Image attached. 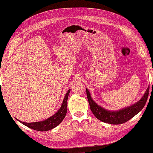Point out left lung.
Masks as SVG:
<instances>
[{"label":"left lung","instance_id":"1","mask_svg":"<svg viewBox=\"0 0 153 153\" xmlns=\"http://www.w3.org/2000/svg\"><path fill=\"white\" fill-rule=\"evenodd\" d=\"M86 92L91 110L97 119L110 124H121L131 119L143 108L149 96V87L146 91L144 96L137 103L128 108L115 112L109 111L97 105V104L93 100L88 89H86Z\"/></svg>","mask_w":153,"mask_h":153}]
</instances>
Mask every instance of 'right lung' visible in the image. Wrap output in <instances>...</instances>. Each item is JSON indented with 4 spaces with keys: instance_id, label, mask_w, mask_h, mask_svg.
Returning <instances> with one entry per match:
<instances>
[{
    "instance_id": "1",
    "label": "right lung",
    "mask_w": 153,
    "mask_h": 153,
    "mask_svg": "<svg viewBox=\"0 0 153 153\" xmlns=\"http://www.w3.org/2000/svg\"><path fill=\"white\" fill-rule=\"evenodd\" d=\"M70 91V89L68 90V92L66 93V96L64 97L63 102L60 108L58 110V112L56 114H54L53 116H52L50 118H48L47 120H45L44 121L42 122L32 123L23 122L22 121H19V120H18V121L20 122L24 125L26 126L28 128L35 129V130L37 131H46L54 128L55 127H56L58 125L60 124L65 118V116H66L67 112L68 97Z\"/></svg>"
}]
</instances>
